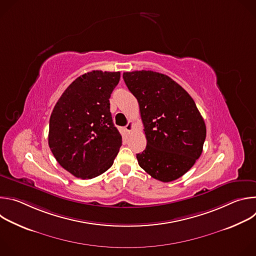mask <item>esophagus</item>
I'll return each mask as SVG.
<instances>
[{
    "label": "esophagus",
    "mask_w": 256,
    "mask_h": 256,
    "mask_svg": "<svg viewBox=\"0 0 256 256\" xmlns=\"http://www.w3.org/2000/svg\"><path fill=\"white\" fill-rule=\"evenodd\" d=\"M132 128H134V122H132V120H130V122H128L126 126V130L128 132H132Z\"/></svg>",
    "instance_id": "obj_1"
}]
</instances>
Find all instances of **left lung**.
<instances>
[{
	"label": "left lung",
	"instance_id": "1",
	"mask_svg": "<svg viewBox=\"0 0 256 256\" xmlns=\"http://www.w3.org/2000/svg\"><path fill=\"white\" fill-rule=\"evenodd\" d=\"M122 77L138 102L147 138V147L136 154L138 165L155 179L176 180L200 158L206 136L194 99L157 72H126Z\"/></svg>",
	"mask_w": 256,
	"mask_h": 256
}]
</instances>
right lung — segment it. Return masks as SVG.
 <instances>
[{
  "instance_id": "1",
  "label": "right lung",
  "mask_w": 256,
  "mask_h": 256,
  "mask_svg": "<svg viewBox=\"0 0 256 256\" xmlns=\"http://www.w3.org/2000/svg\"><path fill=\"white\" fill-rule=\"evenodd\" d=\"M120 79V72H89L54 105L48 146L58 164L78 178L99 176L118 156L122 136L114 124L109 98Z\"/></svg>"
}]
</instances>
